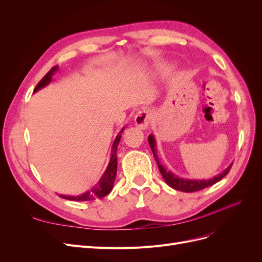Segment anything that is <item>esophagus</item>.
I'll return each instance as SVG.
<instances>
[{"label": "esophagus", "mask_w": 262, "mask_h": 262, "mask_svg": "<svg viewBox=\"0 0 262 262\" xmlns=\"http://www.w3.org/2000/svg\"><path fill=\"white\" fill-rule=\"evenodd\" d=\"M152 114L145 112V110H142V112H139L136 118H134V123H136L138 128L145 130L148 128L150 121H152Z\"/></svg>", "instance_id": "34e87169"}]
</instances>
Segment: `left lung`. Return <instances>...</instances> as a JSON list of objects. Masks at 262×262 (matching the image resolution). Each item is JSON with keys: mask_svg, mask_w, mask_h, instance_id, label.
Returning a JSON list of instances; mask_svg holds the SVG:
<instances>
[{"mask_svg": "<svg viewBox=\"0 0 262 262\" xmlns=\"http://www.w3.org/2000/svg\"><path fill=\"white\" fill-rule=\"evenodd\" d=\"M148 143L150 146V149H152L153 155L155 157V161L157 163L158 166V169H160L162 176L164 178V180L166 181V184L168 186H170L171 188L179 190V191H184V192H194V191H199V190H202L207 187H210L214 184H216L217 181H220L222 178L225 177L228 171L231 170L232 165L231 164L228 166V167L224 170L222 171L221 173H219L217 176L213 177L211 179H202V180H195V179H184V178H179L178 176L173 175V173L170 170L166 169L164 166L161 164L160 160H158L157 154H156V142L154 137L150 134L148 136Z\"/></svg>", "mask_w": 262, "mask_h": 262, "instance_id": "1", "label": "left lung"}]
</instances>
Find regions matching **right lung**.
<instances>
[{
  "label": "right lung",
  "instance_id": "obj_1",
  "mask_svg": "<svg viewBox=\"0 0 262 262\" xmlns=\"http://www.w3.org/2000/svg\"><path fill=\"white\" fill-rule=\"evenodd\" d=\"M58 68H59L58 66L53 67L49 71V72L42 77V80L37 84L35 92L42 89V87L47 86L51 82L52 75L57 72ZM122 131H123V129L116 137V140H115L114 145H113V149H112V156H110V161L107 166V169L105 170L104 175H102L101 178L98 180L97 184L95 185L91 190H89V191H86L85 193H83L81 195L72 196V195L60 194L61 198H63V199L72 200V201H92L95 199H99V198H104L110 191H112V189L114 187V182L116 179V175H117V147H118L119 142H120Z\"/></svg>",
  "mask_w": 262,
  "mask_h": 262
}]
</instances>
